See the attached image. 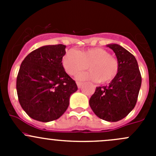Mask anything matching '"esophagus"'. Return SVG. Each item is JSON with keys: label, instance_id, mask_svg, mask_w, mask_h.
Instances as JSON below:
<instances>
[{"label": "esophagus", "instance_id": "34e87169", "mask_svg": "<svg viewBox=\"0 0 156 156\" xmlns=\"http://www.w3.org/2000/svg\"><path fill=\"white\" fill-rule=\"evenodd\" d=\"M77 86H78V88H81V87H82L83 85V83L82 82H79V81H77Z\"/></svg>", "mask_w": 156, "mask_h": 156}]
</instances>
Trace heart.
<instances>
[{"label": "heart", "mask_w": 156, "mask_h": 156, "mask_svg": "<svg viewBox=\"0 0 156 156\" xmlns=\"http://www.w3.org/2000/svg\"><path fill=\"white\" fill-rule=\"evenodd\" d=\"M62 66L69 75H75L87 67L89 72L77 75L79 80H89L106 84L112 81L119 73V64L117 59L109 52L100 48H90L76 52L66 51L62 57Z\"/></svg>", "instance_id": "obj_1"}]
</instances>
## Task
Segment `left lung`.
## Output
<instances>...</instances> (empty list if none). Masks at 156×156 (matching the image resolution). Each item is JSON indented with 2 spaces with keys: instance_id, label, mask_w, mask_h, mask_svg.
<instances>
[{
  "instance_id": "left-lung-1",
  "label": "left lung",
  "mask_w": 156,
  "mask_h": 156,
  "mask_svg": "<svg viewBox=\"0 0 156 156\" xmlns=\"http://www.w3.org/2000/svg\"><path fill=\"white\" fill-rule=\"evenodd\" d=\"M107 47L115 53L119 64V73L108 86L96 88L89 104L97 117L114 122L126 117L134 108L142 78L133 54L115 44Z\"/></svg>"
}]
</instances>
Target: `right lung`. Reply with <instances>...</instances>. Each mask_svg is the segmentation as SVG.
<instances>
[{
	"label": "right lung",
	"mask_w": 156,
	"mask_h": 156,
	"mask_svg": "<svg viewBox=\"0 0 156 156\" xmlns=\"http://www.w3.org/2000/svg\"><path fill=\"white\" fill-rule=\"evenodd\" d=\"M63 44L48 45L33 50L20 66L16 78L19 102L28 115L48 122L64 114L69 98L78 90L64 70Z\"/></svg>",
	"instance_id": "obj_1"
}]
</instances>
